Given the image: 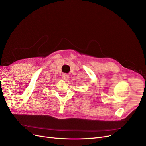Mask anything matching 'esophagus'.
Wrapping results in <instances>:
<instances>
[{
    "label": "esophagus",
    "mask_w": 146,
    "mask_h": 146,
    "mask_svg": "<svg viewBox=\"0 0 146 146\" xmlns=\"http://www.w3.org/2000/svg\"><path fill=\"white\" fill-rule=\"evenodd\" d=\"M68 78H69V75L68 74H66L65 73V74H63L62 75V80H67L68 79Z\"/></svg>",
    "instance_id": "34e87169"
}]
</instances>
